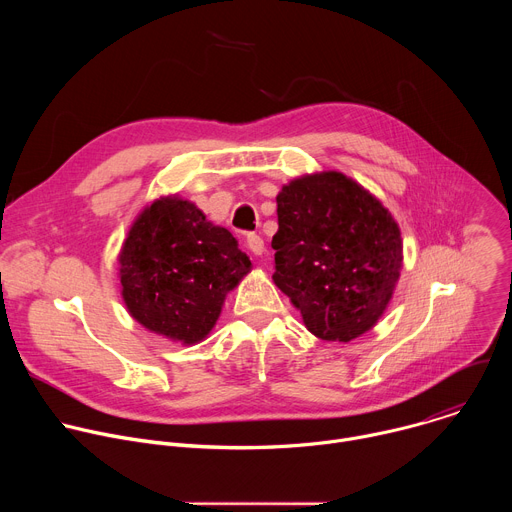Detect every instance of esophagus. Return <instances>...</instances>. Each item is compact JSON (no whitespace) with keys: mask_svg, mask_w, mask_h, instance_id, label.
<instances>
[{"mask_svg":"<svg viewBox=\"0 0 512 512\" xmlns=\"http://www.w3.org/2000/svg\"><path fill=\"white\" fill-rule=\"evenodd\" d=\"M247 247L251 249V253L253 255H257V257H261L263 253H265V243H263V239L259 237V235H247Z\"/></svg>","mask_w":512,"mask_h":512,"instance_id":"1","label":"esophagus"}]
</instances>
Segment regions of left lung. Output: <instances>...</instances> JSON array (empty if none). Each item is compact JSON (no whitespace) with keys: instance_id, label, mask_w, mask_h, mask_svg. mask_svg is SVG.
<instances>
[{"instance_id":"8db88e82","label":"left lung","mask_w":512,"mask_h":512,"mask_svg":"<svg viewBox=\"0 0 512 512\" xmlns=\"http://www.w3.org/2000/svg\"><path fill=\"white\" fill-rule=\"evenodd\" d=\"M273 281L328 342H350L383 316L403 265L391 212L340 172L291 180L277 194Z\"/></svg>"}]
</instances>
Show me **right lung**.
Returning a JSON list of instances; mask_svg holds the SVG:
<instances>
[{
	"label": "right lung",
	"instance_id": "1",
	"mask_svg": "<svg viewBox=\"0 0 512 512\" xmlns=\"http://www.w3.org/2000/svg\"><path fill=\"white\" fill-rule=\"evenodd\" d=\"M119 265L129 314L150 332L182 344L206 338L229 291L251 271L237 239L178 196L143 208Z\"/></svg>",
	"mask_w": 512,
	"mask_h": 512
}]
</instances>
